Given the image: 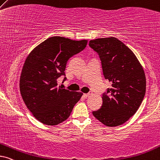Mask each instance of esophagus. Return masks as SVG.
<instances>
[{
	"instance_id": "esophagus-1",
	"label": "esophagus",
	"mask_w": 160,
	"mask_h": 160,
	"mask_svg": "<svg viewBox=\"0 0 160 160\" xmlns=\"http://www.w3.org/2000/svg\"><path fill=\"white\" fill-rule=\"evenodd\" d=\"M91 95H92V92H89V93H86V94H84L83 95V96H84V98H88V97H89Z\"/></svg>"
}]
</instances>
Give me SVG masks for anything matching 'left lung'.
I'll use <instances>...</instances> for the list:
<instances>
[{"instance_id": "1", "label": "left lung", "mask_w": 160, "mask_h": 160, "mask_svg": "<svg viewBox=\"0 0 160 160\" xmlns=\"http://www.w3.org/2000/svg\"><path fill=\"white\" fill-rule=\"evenodd\" d=\"M89 45L98 53L103 76L112 83L102 95L101 108L92 115L109 127L122 125L135 114L144 98L143 68L132 50L115 37L93 39Z\"/></svg>"}]
</instances>
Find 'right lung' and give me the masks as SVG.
I'll list each match as a JSON object with an SVG mask.
<instances>
[{
    "mask_svg": "<svg viewBox=\"0 0 160 160\" xmlns=\"http://www.w3.org/2000/svg\"><path fill=\"white\" fill-rule=\"evenodd\" d=\"M87 44V39L52 37L27 57L20 78V94L27 108L42 123L56 126L65 121L82 96V92L58 86L57 79L65 76L68 60L83 51Z\"/></svg>",
    "mask_w": 160,
    "mask_h": 160,
    "instance_id": "obj_1",
    "label": "right lung"
}]
</instances>
